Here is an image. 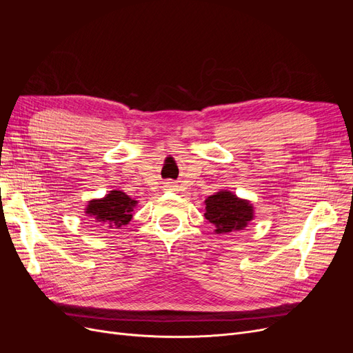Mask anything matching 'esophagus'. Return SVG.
Instances as JSON below:
<instances>
[{"label": "esophagus", "mask_w": 353, "mask_h": 353, "mask_svg": "<svg viewBox=\"0 0 353 353\" xmlns=\"http://www.w3.org/2000/svg\"><path fill=\"white\" fill-rule=\"evenodd\" d=\"M168 187H174V185L172 184H168Z\"/></svg>", "instance_id": "34e87169"}]
</instances>
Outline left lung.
<instances>
[{
	"label": "left lung",
	"instance_id": "8db88e82",
	"mask_svg": "<svg viewBox=\"0 0 353 353\" xmlns=\"http://www.w3.org/2000/svg\"><path fill=\"white\" fill-rule=\"evenodd\" d=\"M205 218L215 225L216 234L244 230L254 218L250 200L240 199L228 190H221L205 200Z\"/></svg>",
	"mask_w": 353,
	"mask_h": 353
}]
</instances>
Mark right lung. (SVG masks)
Listing matches in <instances>:
<instances>
[{
  "label": "right lung",
  "mask_w": 353,
  "mask_h": 353,
  "mask_svg": "<svg viewBox=\"0 0 353 353\" xmlns=\"http://www.w3.org/2000/svg\"><path fill=\"white\" fill-rule=\"evenodd\" d=\"M138 201L121 190H112L101 199L88 201L85 213L99 225L121 228L130 223Z\"/></svg>",
  "instance_id": "right-lung-1"
}]
</instances>
